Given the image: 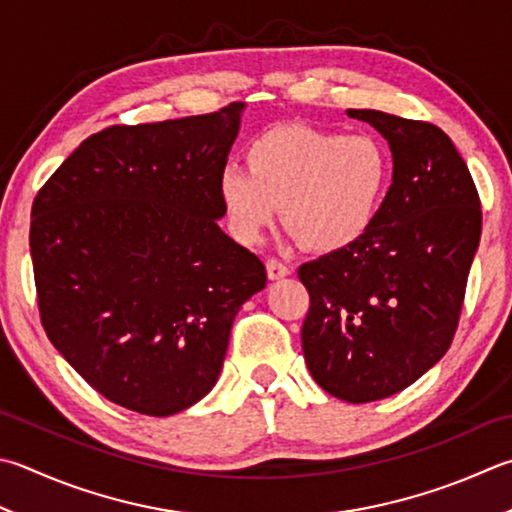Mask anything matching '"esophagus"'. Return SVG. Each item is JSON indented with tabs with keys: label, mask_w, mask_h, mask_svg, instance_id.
<instances>
[{
	"label": "esophagus",
	"mask_w": 512,
	"mask_h": 512,
	"mask_svg": "<svg viewBox=\"0 0 512 512\" xmlns=\"http://www.w3.org/2000/svg\"><path fill=\"white\" fill-rule=\"evenodd\" d=\"M266 275H268V279H282V277L290 275V268L284 262H279V259L270 257V259H266Z\"/></svg>",
	"instance_id": "34e87169"
}]
</instances>
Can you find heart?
Listing matches in <instances>:
<instances>
[{
  "label": "heart",
  "instance_id": "heart-1",
  "mask_svg": "<svg viewBox=\"0 0 512 512\" xmlns=\"http://www.w3.org/2000/svg\"><path fill=\"white\" fill-rule=\"evenodd\" d=\"M248 165L219 173V199L233 235L255 244L284 206L299 244L330 253L373 226L390 182V157L370 135H342L306 124L266 130L248 148Z\"/></svg>",
  "mask_w": 512,
  "mask_h": 512
}]
</instances>
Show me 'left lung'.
Instances as JSON below:
<instances>
[{"instance_id":"left-lung-1","label":"left lung","mask_w":512,"mask_h":512,"mask_svg":"<svg viewBox=\"0 0 512 512\" xmlns=\"http://www.w3.org/2000/svg\"><path fill=\"white\" fill-rule=\"evenodd\" d=\"M346 115L386 139L393 184L357 242L299 266L310 295L302 350L326 393L366 404L417 382L453 342L482 208L442 128L382 110Z\"/></svg>"}]
</instances>
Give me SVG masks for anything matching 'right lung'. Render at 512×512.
I'll return each instance as SVG.
<instances>
[{
	"label": "right lung",
	"instance_id": "right-lung-1",
	"mask_svg": "<svg viewBox=\"0 0 512 512\" xmlns=\"http://www.w3.org/2000/svg\"><path fill=\"white\" fill-rule=\"evenodd\" d=\"M246 104L90 135L39 190L30 257L50 342L97 393L150 417L197 404L222 373L259 257L217 219Z\"/></svg>",
	"mask_w": 512,
	"mask_h": 512
}]
</instances>
